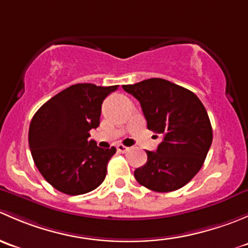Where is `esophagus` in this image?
Segmentation results:
<instances>
[{
    "label": "esophagus",
    "mask_w": 248,
    "mask_h": 248,
    "mask_svg": "<svg viewBox=\"0 0 248 248\" xmlns=\"http://www.w3.org/2000/svg\"><path fill=\"white\" fill-rule=\"evenodd\" d=\"M116 149H117V151L119 152H122V154H124V152H127L129 150V147H127V146H124V145H122V144H119L116 146Z\"/></svg>",
    "instance_id": "34e87169"
}]
</instances>
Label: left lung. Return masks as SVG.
I'll return each mask as SVG.
<instances>
[{"label":"left lung","instance_id":"obj_1","mask_svg":"<svg viewBox=\"0 0 248 248\" xmlns=\"http://www.w3.org/2000/svg\"><path fill=\"white\" fill-rule=\"evenodd\" d=\"M122 87L139 101L147 128L163 136L156 151H146L147 162L134 170V177L155 192L181 188L201 170L211 146L206 109L193 92L166 79Z\"/></svg>","mask_w":248,"mask_h":248}]
</instances>
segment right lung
I'll return each mask as SVG.
<instances>
[{
  "label": "right lung",
  "instance_id": "obj_1",
  "mask_svg": "<svg viewBox=\"0 0 248 248\" xmlns=\"http://www.w3.org/2000/svg\"><path fill=\"white\" fill-rule=\"evenodd\" d=\"M114 86L76 84L50 98L32 117L29 145L39 172L69 196L96 189L104 181L111 149L97 146L90 131L99 126L102 103Z\"/></svg>",
  "mask_w": 248,
  "mask_h": 248
}]
</instances>
